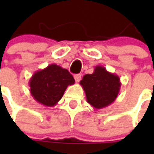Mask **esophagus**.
Wrapping results in <instances>:
<instances>
[{
  "label": "esophagus",
  "instance_id": "1",
  "mask_svg": "<svg viewBox=\"0 0 154 154\" xmlns=\"http://www.w3.org/2000/svg\"><path fill=\"white\" fill-rule=\"evenodd\" d=\"M74 79L76 82H79L80 81H81V79H82V75L81 74L74 75Z\"/></svg>",
  "mask_w": 154,
  "mask_h": 154
}]
</instances>
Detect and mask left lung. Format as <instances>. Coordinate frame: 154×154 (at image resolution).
<instances>
[{
  "instance_id": "obj_1",
  "label": "left lung",
  "mask_w": 154,
  "mask_h": 154,
  "mask_svg": "<svg viewBox=\"0 0 154 154\" xmlns=\"http://www.w3.org/2000/svg\"><path fill=\"white\" fill-rule=\"evenodd\" d=\"M80 84L84 89L87 102L97 109L111 105L118 96L121 82L117 74L97 65L92 74H85Z\"/></svg>"
}]
</instances>
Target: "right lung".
<instances>
[{"mask_svg": "<svg viewBox=\"0 0 154 154\" xmlns=\"http://www.w3.org/2000/svg\"><path fill=\"white\" fill-rule=\"evenodd\" d=\"M74 79L66 69L56 64L35 72L29 80L30 93L35 101L48 107L57 104Z\"/></svg>", "mask_w": 154, "mask_h": 154, "instance_id": "obj_1", "label": "right lung"}]
</instances>
